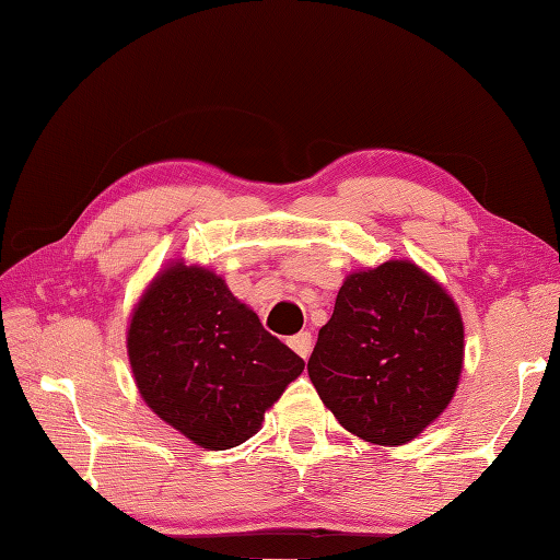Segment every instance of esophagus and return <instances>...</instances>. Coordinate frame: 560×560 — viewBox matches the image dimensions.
<instances>
[{
    "label": "esophagus",
    "instance_id": "obj_1",
    "mask_svg": "<svg viewBox=\"0 0 560 560\" xmlns=\"http://www.w3.org/2000/svg\"><path fill=\"white\" fill-rule=\"evenodd\" d=\"M289 347L301 355V359H307V355H311V351H313V337L307 335V331H301V335H295V337H291L289 339Z\"/></svg>",
    "mask_w": 560,
    "mask_h": 560
}]
</instances>
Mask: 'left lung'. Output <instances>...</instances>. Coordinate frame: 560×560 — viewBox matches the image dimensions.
Instances as JSON below:
<instances>
[{
    "instance_id": "1",
    "label": "left lung",
    "mask_w": 560,
    "mask_h": 560,
    "mask_svg": "<svg viewBox=\"0 0 560 560\" xmlns=\"http://www.w3.org/2000/svg\"><path fill=\"white\" fill-rule=\"evenodd\" d=\"M464 368L455 299L411 259L343 279L307 375L349 433L395 447L447 409Z\"/></svg>"
}]
</instances>
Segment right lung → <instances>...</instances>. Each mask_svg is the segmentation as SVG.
I'll return each mask as SVG.
<instances>
[{
	"mask_svg": "<svg viewBox=\"0 0 560 560\" xmlns=\"http://www.w3.org/2000/svg\"><path fill=\"white\" fill-rule=\"evenodd\" d=\"M127 355L147 407L205 450L253 438L305 368L223 277L185 259L168 261L141 293Z\"/></svg>",
	"mask_w": 560,
	"mask_h": 560,
	"instance_id": "right-lung-1",
	"label": "right lung"
}]
</instances>
